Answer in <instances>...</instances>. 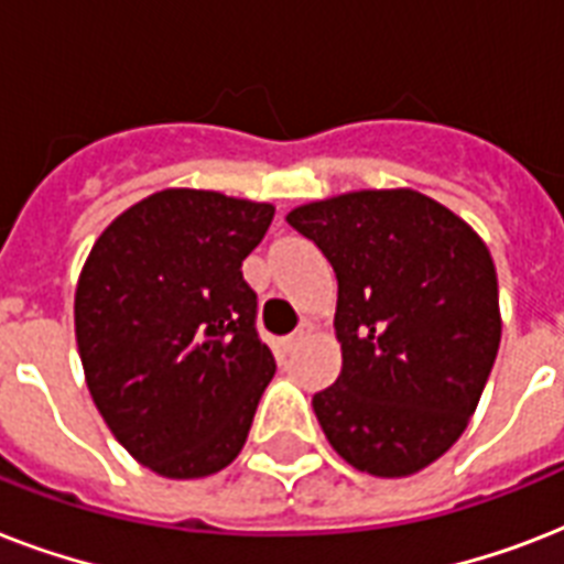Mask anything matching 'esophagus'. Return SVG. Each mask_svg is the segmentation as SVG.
I'll use <instances>...</instances> for the list:
<instances>
[{"instance_id": "1", "label": "esophagus", "mask_w": 564, "mask_h": 564, "mask_svg": "<svg viewBox=\"0 0 564 564\" xmlns=\"http://www.w3.org/2000/svg\"><path fill=\"white\" fill-rule=\"evenodd\" d=\"M313 330H316V325H313V322H301L299 330L286 336V348H295V345H301V343H304V339H307L310 334H313Z\"/></svg>"}]
</instances>
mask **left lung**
Instances as JSON below:
<instances>
[{
    "instance_id": "8db88e82",
    "label": "left lung",
    "mask_w": 564,
    "mask_h": 564,
    "mask_svg": "<svg viewBox=\"0 0 564 564\" xmlns=\"http://www.w3.org/2000/svg\"><path fill=\"white\" fill-rule=\"evenodd\" d=\"M336 272L343 371L313 398L357 471L410 477L468 427L500 345L498 272L480 234L415 189H357L286 213Z\"/></svg>"
}]
</instances>
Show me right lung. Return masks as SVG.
I'll return each instance as SVG.
<instances>
[{"instance_id": "obj_1", "label": "right lung", "mask_w": 564, "mask_h": 564, "mask_svg": "<svg viewBox=\"0 0 564 564\" xmlns=\"http://www.w3.org/2000/svg\"><path fill=\"white\" fill-rule=\"evenodd\" d=\"M272 216L265 202L170 187L119 213L84 260V380L119 445L161 477H210L246 445L274 357L242 260Z\"/></svg>"}]
</instances>
